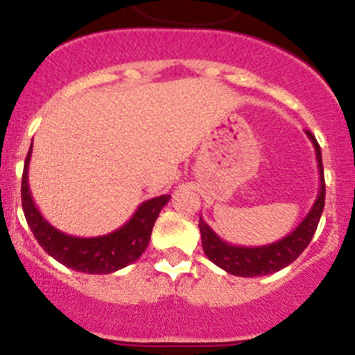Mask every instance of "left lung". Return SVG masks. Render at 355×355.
Wrapping results in <instances>:
<instances>
[{
	"label": "left lung",
	"instance_id": "left-lung-1",
	"mask_svg": "<svg viewBox=\"0 0 355 355\" xmlns=\"http://www.w3.org/2000/svg\"><path fill=\"white\" fill-rule=\"evenodd\" d=\"M306 135L315 146L320 174V190L315 205L309 209L306 218L290 234L274 241V243L261 247L231 245L225 240H222L202 218H199L202 250H205L209 261L215 263L216 266H220L222 270H225L227 274L240 275V277H258V275L274 274V272H279L281 268L293 263L304 252V249L309 245L325 206V180L322 149H320L311 131H306Z\"/></svg>",
	"mask_w": 355,
	"mask_h": 355
}]
</instances>
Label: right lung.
Masks as SVG:
<instances>
[{
	"label": "right lung",
	"mask_w": 355,
	"mask_h": 355,
	"mask_svg": "<svg viewBox=\"0 0 355 355\" xmlns=\"http://www.w3.org/2000/svg\"><path fill=\"white\" fill-rule=\"evenodd\" d=\"M31 147L33 140L24 162L21 200H23V211L28 225L39 241V245L58 263L85 274H112L137 261L149 245L153 225L171 196H159L142 202L130 220L122 227L115 229L114 233L92 238L71 236L53 227L40 215L39 208L31 199L30 184H28Z\"/></svg>",
	"instance_id": "add662e5"
}]
</instances>
